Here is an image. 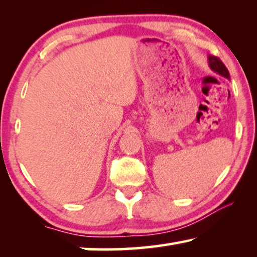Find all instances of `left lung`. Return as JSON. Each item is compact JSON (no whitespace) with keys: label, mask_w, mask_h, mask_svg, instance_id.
I'll use <instances>...</instances> for the list:
<instances>
[{"label":"left lung","mask_w":257,"mask_h":257,"mask_svg":"<svg viewBox=\"0 0 257 257\" xmlns=\"http://www.w3.org/2000/svg\"><path fill=\"white\" fill-rule=\"evenodd\" d=\"M208 64H209V68L212 69L214 72L219 73L220 76H223L224 78L229 79V71H228L226 65H224L223 63L221 62L220 58L215 57V56H209V57H208Z\"/></svg>","instance_id":"obj_1"}]
</instances>
